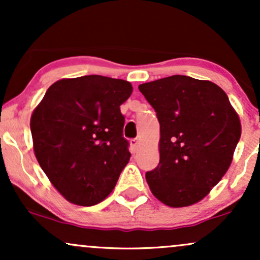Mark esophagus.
Masks as SVG:
<instances>
[{"label":"esophagus","mask_w":260,"mask_h":260,"mask_svg":"<svg viewBox=\"0 0 260 260\" xmlns=\"http://www.w3.org/2000/svg\"><path fill=\"white\" fill-rule=\"evenodd\" d=\"M138 145H139V140L137 139V138H133V139H131V147H132V149L134 151L137 150V149H138Z\"/></svg>","instance_id":"esophagus-1"}]
</instances>
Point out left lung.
Wrapping results in <instances>:
<instances>
[{
  "instance_id": "obj_1",
  "label": "left lung",
  "mask_w": 260,
  "mask_h": 260,
  "mask_svg": "<svg viewBox=\"0 0 260 260\" xmlns=\"http://www.w3.org/2000/svg\"><path fill=\"white\" fill-rule=\"evenodd\" d=\"M139 90L160 123L159 165L145 174L151 193L172 208L194 204L231 165L240 118L226 92L209 80L171 76Z\"/></svg>"
}]
</instances>
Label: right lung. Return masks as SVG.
Returning <instances> with one entry per match:
<instances>
[{"instance_id":"1","label":"right lung","mask_w":260,"mask_h":260,"mask_svg":"<svg viewBox=\"0 0 260 260\" xmlns=\"http://www.w3.org/2000/svg\"><path fill=\"white\" fill-rule=\"evenodd\" d=\"M132 90L127 80L96 74L61 79L32 112L35 156L68 202L90 207L115 188L131 157L120 106Z\"/></svg>"}]
</instances>
